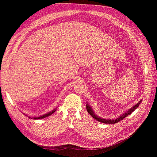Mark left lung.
I'll return each instance as SVG.
<instances>
[{"label": "left lung", "mask_w": 157, "mask_h": 157, "mask_svg": "<svg viewBox=\"0 0 157 157\" xmlns=\"http://www.w3.org/2000/svg\"><path fill=\"white\" fill-rule=\"evenodd\" d=\"M141 101H142V99L138 101V103H137L136 105H134L132 108L129 109L128 111H126L124 113H122L121 115L118 116V117H117V118H114V119H105V118H101L100 117L98 116L96 114L94 113V110L92 109V107L89 105V104L88 103V102L86 103V109H87L88 113L94 118V119H96V121L100 122L105 123V124H115V123L118 122L120 121H122L123 118H124L125 117H128V115H130L133 111H135V109H136L137 107L140 106Z\"/></svg>", "instance_id": "1"}]
</instances>
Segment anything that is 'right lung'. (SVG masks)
<instances>
[{
  "mask_svg": "<svg viewBox=\"0 0 157 157\" xmlns=\"http://www.w3.org/2000/svg\"><path fill=\"white\" fill-rule=\"evenodd\" d=\"M56 109H57V107H56V109H53V110H52V111H50V112H48V113H47L44 114V115H40V116H39V117H32V118H31V117H28L27 115H25V116L28 117L29 118H33V119L39 120V119H41V118H46V117H48V116H50L51 115H52V114H53V113L56 111ZM23 114H25V113H23Z\"/></svg>",
  "mask_w": 157,
  "mask_h": 157,
  "instance_id": "right-lung-1",
  "label": "right lung"
}]
</instances>
